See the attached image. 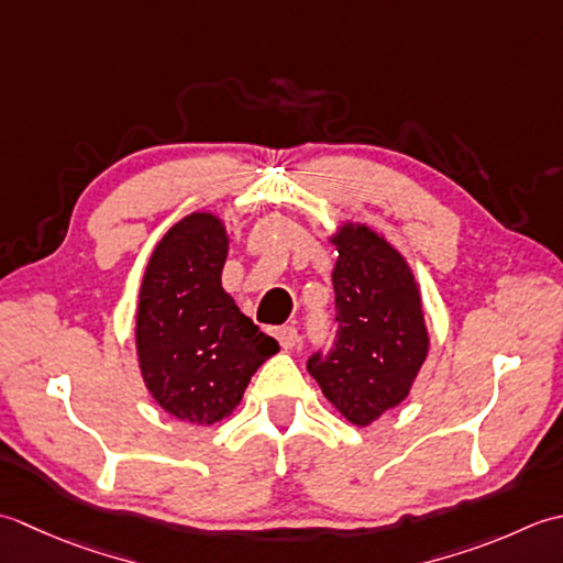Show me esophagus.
I'll list each match as a JSON object with an SVG mask.
<instances>
[{"mask_svg": "<svg viewBox=\"0 0 563 563\" xmlns=\"http://www.w3.org/2000/svg\"><path fill=\"white\" fill-rule=\"evenodd\" d=\"M274 338L279 340V345L284 350H291L298 342V332L294 325H282V328H274Z\"/></svg>", "mask_w": 563, "mask_h": 563, "instance_id": "1", "label": "esophagus"}]
</instances>
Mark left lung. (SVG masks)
I'll use <instances>...</instances> for the list:
<instances>
[{
  "label": "left lung",
  "mask_w": 563,
  "mask_h": 563,
  "mask_svg": "<svg viewBox=\"0 0 563 563\" xmlns=\"http://www.w3.org/2000/svg\"><path fill=\"white\" fill-rule=\"evenodd\" d=\"M332 243L340 252L332 269L338 328L306 366L330 404L364 428L408 396L430 338L418 284L384 238L347 225Z\"/></svg>",
  "instance_id": "obj_1"
}]
</instances>
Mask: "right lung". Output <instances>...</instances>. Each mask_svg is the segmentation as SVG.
I'll return each mask as SVG.
<instances>
[{
	"label": "right lung",
	"instance_id": "add662e5",
	"mask_svg": "<svg viewBox=\"0 0 563 563\" xmlns=\"http://www.w3.org/2000/svg\"><path fill=\"white\" fill-rule=\"evenodd\" d=\"M228 238L191 213L159 240L141 286L135 342L147 391L169 416L211 426L231 416L257 366L279 352L223 291Z\"/></svg>",
	"mask_w": 563,
	"mask_h": 563
}]
</instances>
